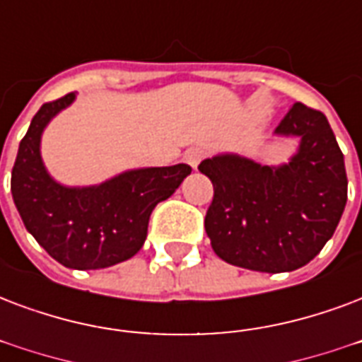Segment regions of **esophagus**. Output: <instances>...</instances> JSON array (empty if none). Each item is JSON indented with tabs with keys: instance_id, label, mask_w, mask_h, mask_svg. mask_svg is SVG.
Here are the masks:
<instances>
[{
	"instance_id": "obj_1",
	"label": "esophagus",
	"mask_w": 362,
	"mask_h": 362,
	"mask_svg": "<svg viewBox=\"0 0 362 362\" xmlns=\"http://www.w3.org/2000/svg\"><path fill=\"white\" fill-rule=\"evenodd\" d=\"M203 157H205V150H201V148H192V150H187L184 153V161L193 167V169H197V165L203 161Z\"/></svg>"
}]
</instances>
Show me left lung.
Here are the masks:
<instances>
[{"instance_id":"8db88e82","label":"left lung","mask_w":362,"mask_h":362,"mask_svg":"<svg viewBox=\"0 0 362 362\" xmlns=\"http://www.w3.org/2000/svg\"><path fill=\"white\" fill-rule=\"evenodd\" d=\"M275 132L302 138L283 167L237 156L199 165L214 187L205 216L212 250L231 266L264 273L294 272L313 260L347 201L344 153L322 112L296 102Z\"/></svg>"}]
</instances>
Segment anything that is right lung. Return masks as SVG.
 <instances>
[{
	"label": "right lung",
	"mask_w": 362,
	"mask_h": 362,
	"mask_svg": "<svg viewBox=\"0 0 362 362\" xmlns=\"http://www.w3.org/2000/svg\"><path fill=\"white\" fill-rule=\"evenodd\" d=\"M76 98L47 102L21 140L11 192L26 230L47 252L71 269H98L134 256L144 245L157 203L170 197L192 173L189 165L129 170L93 187H64L47 175L41 132Z\"/></svg>",
	"instance_id": "add662e5"
}]
</instances>
